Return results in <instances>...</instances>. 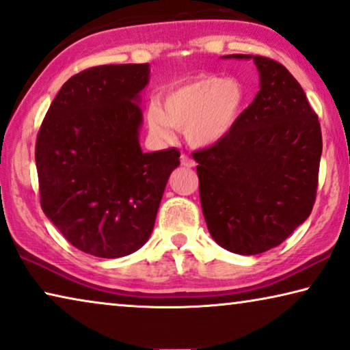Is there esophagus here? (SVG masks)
I'll return each mask as SVG.
<instances>
[{"label": "esophagus", "mask_w": 350, "mask_h": 350, "mask_svg": "<svg viewBox=\"0 0 350 350\" xmlns=\"http://www.w3.org/2000/svg\"><path fill=\"white\" fill-rule=\"evenodd\" d=\"M180 163L185 166V168H193L195 166V160L190 159L189 155H182L180 157Z\"/></svg>", "instance_id": "obj_1"}]
</instances>
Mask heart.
Segmentation results:
<instances>
[{"instance_id": "b5f03b06", "label": "heart", "mask_w": 350, "mask_h": 350, "mask_svg": "<svg viewBox=\"0 0 350 350\" xmlns=\"http://www.w3.org/2000/svg\"><path fill=\"white\" fill-rule=\"evenodd\" d=\"M245 101L247 90L239 79L201 75L171 87L163 106L152 103L147 120L157 136L168 137L173 126L184 131L190 146L209 147L230 135Z\"/></svg>"}]
</instances>
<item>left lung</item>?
<instances>
[{
    "mask_svg": "<svg viewBox=\"0 0 350 350\" xmlns=\"http://www.w3.org/2000/svg\"><path fill=\"white\" fill-rule=\"evenodd\" d=\"M260 90L217 144L191 154L203 215L215 243L255 255L279 245L311 214L322 131L306 93L287 68L260 55Z\"/></svg>",
    "mask_w": 350,
    "mask_h": 350,
    "instance_id": "obj_1",
    "label": "left lung"
}]
</instances>
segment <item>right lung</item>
<instances>
[{"mask_svg":"<svg viewBox=\"0 0 350 350\" xmlns=\"http://www.w3.org/2000/svg\"><path fill=\"white\" fill-rule=\"evenodd\" d=\"M149 63L93 66L63 83L36 139L41 208L82 252L130 255L154 230L180 152L142 154L139 93Z\"/></svg>","mask_w":350,"mask_h":350,"instance_id":"obj_1","label":"right lung"}]
</instances>
